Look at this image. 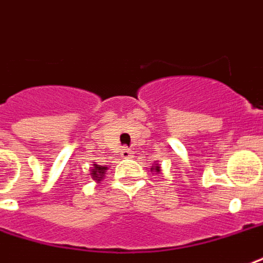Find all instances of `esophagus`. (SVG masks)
Masks as SVG:
<instances>
[{
  "label": "esophagus",
  "mask_w": 263,
  "mask_h": 263,
  "mask_svg": "<svg viewBox=\"0 0 263 263\" xmlns=\"http://www.w3.org/2000/svg\"><path fill=\"white\" fill-rule=\"evenodd\" d=\"M132 154H133V153H132V150L127 148V147H123V148H122V157H123V158H130Z\"/></svg>",
  "instance_id": "1"
}]
</instances>
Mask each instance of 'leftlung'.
Returning a JSON list of instances; mask_svg holds the SVG:
<instances>
[{
    "label": "left lung",
    "instance_id": "8db88e82",
    "mask_svg": "<svg viewBox=\"0 0 263 263\" xmlns=\"http://www.w3.org/2000/svg\"><path fill=\"white\" fill-rule=\"evenodd\" d=\"M157 162H158V161H155V164H154V165H153V168H151V172H155L157 175L160 176L161 166H160V164H157Z\"/></svg>",
    "mask_w": 263,
    "mask_h": 263
}]
</instances>
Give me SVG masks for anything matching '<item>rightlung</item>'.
I'll return each mask as SVG.
<instances>
[{
    "instance_id": "1",
    "label": "right lung",
    "mask_w": 263,
    "mask_h": 263,
    "mask_svg": "<svg viewBox=\"0 0 263 263\" xmlns=\"http://www.w3.org/2000/svg\"><path fill=\"white\" fill-rule=\"evenodd\" d=\"M91 168H92L91 170L92 179L97 182V183H101L103 178H105V172L108 171V166L98 165V164H92Z\"/></svg>"
}]
</instances>
